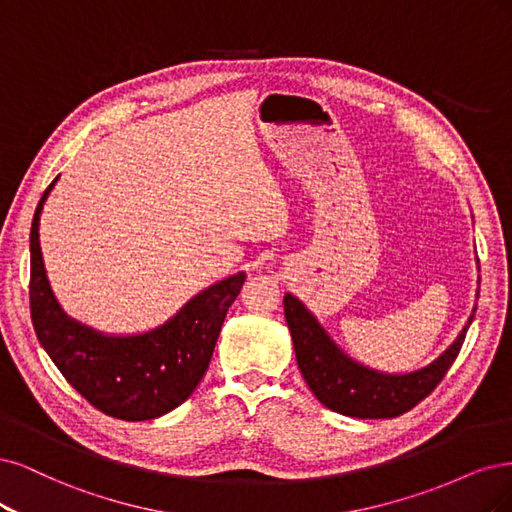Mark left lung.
I'll list each match as a JSON object with an SVG mask.
<instances>
[{
    "label": "left lung",
    "mask_w": 512,
    "mask_h": 512,
    "mask_svg": "<svg viewBox=\"0 0 512 512\" xmlns=\"http://www.w3.org/2000/svg\"><path fill=\"white\" fill-rule=\"evenodd\" d=\"M285 319L295 359L310 391L329 410L357 419H391L419 404L442 381L464 344L476 304L457 338L430 364L412 372H383L344 353L302 300L285 293Z\"/></svg>",
    "instance_id": "left-lung-1"
}]
</instances>
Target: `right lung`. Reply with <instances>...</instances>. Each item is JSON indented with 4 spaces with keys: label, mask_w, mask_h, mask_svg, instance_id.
<instances>
[{
    "label": "right lung",
    "mask_w": 512,
    "mask_h": 512,
    "mask_svg": "<svg viewBox=\"0 0 512 512\" xmlns=\"http://www.w3.org/2000/svg\"><path fill=\"white\" fill-rule=\"evenodd\" d=\"M59 176L42 195L29 234L31 321L42 349L82 398L123 421H148L183 404L204 378L229 306L246 274L195 293L166 323L140 334H104L72 319L48 283L40 217Z\"/></svg>",
    "instance_id": "obj_1"
}]
</instances>
